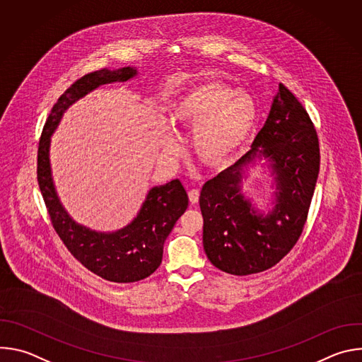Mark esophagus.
I'll use <instances>...</instances> for the list:
<instances>
[{
    "mask_svg": "<svg viewBox=\"0 0 362 362\" xmlns=\"http://www.w3.org/2000/svg\"><path fill=\"white\" fill-rule=\"evenodd\" d=\"M189 200L192 204H196L199 202V190L197 189H192L189 192Z\"/></svg>",
    "mask_w": 362,
    "mask_h": 362,
    "instance_id": "esophagus-1",
    "label": "esophagus"
}]
</instances>
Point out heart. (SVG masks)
<instances>
[{
	"instance_id": "heart-1",
	"label": "heart",
	"mask_w": 362,
	"mask_h": 362,
	"mask_svg": "<svg viewBox=\"0 0 362 362\" xmlns=\"http://www.w3.org/2000/svg\"><path fill=\"white\" fill-rule=\"evenodd\" d=\"M256 115L250 94L219 80L190 86L170 109L175 126L193 129V148L208 163L226 160L246 141Z\"/></svg>"
}]
</instances>
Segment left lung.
<instances>
[{"instance_id": "8db88e82", "label": "left lung", "mask_w": 362, "mask_h": 362, "mask_svg": "<svg viewBox=\"0 0 362 362\" xmlns=\"http://www.w3.org/2000/svg\"><path fill=\"white\" fill-rule=\"evenodd\" d=\"M256 157L269 162L276 180L268 214L257 211L241 192L244 172ZM318 173L315 127L298 98L279 84L252 148L202 187L203 247L214 267L243 276L276 265L303 230Z\"/></svg>"}]
</instances>
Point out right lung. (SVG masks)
<instances>
[{"label": "right lung", "mask_w": 362, "mask_h": 362, "mask_svg": "<svg viewBox=\"0 0 362 362\" xmlns=\"http://www.w3.org/2000/svg\"><path fill=\"white\" fill-rule=\"evenodd\" d=\"M137 74L134 67L103 69L83 76L57 100L44 124L37 156L38 186L54 230L76 259L97 276L117 284L144 279L156 271L163 257V245L177 219L187 209L189 197L179 179L148 190L137 216L116 232H97L74 222L57 196L49 165L51 134L64 112L98 86L127 81Z\"/></svg>", "instance_id": "1"}]
</instances>
